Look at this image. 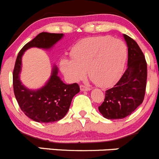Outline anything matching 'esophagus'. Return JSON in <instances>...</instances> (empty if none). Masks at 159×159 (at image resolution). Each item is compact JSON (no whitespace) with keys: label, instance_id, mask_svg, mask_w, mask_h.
Here are the masks:
<instances>
[{"label":"esophagus","instance_id":"obj_1","mask_svg":"<svg viewBox=\"0 0 159 159\" xmlns=\"http://www.w3.org/2000/svg\"><path fill=\"white\" fill-rule=\"evenodd\" d=\"M80 90L81 91H89L90 90L91 88L89 86H84V85H80Z\"/></svg>","mask_w":159,"mask_h":159}]
</instances>
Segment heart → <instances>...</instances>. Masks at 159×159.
<instances>
[{
  "mask_svg": "<svg viewBox=\"0 0 159 159\" xmlns=\"http://www.w3.org/2000/svg\"><path fill=\"white\" fill-rule=\"evenodd\" d=\"M72 59L64 58L60 69L69 80L78 82L89 77L101 87H109L121 76L128 59V49L123 41L111 36L83 39L73 47Z\"/></svg>",
  "mask_w": 159,
  "mask_h": 159,
  "instance_id": "b5f03b06",
  "label": "heart"
}]
</instances>
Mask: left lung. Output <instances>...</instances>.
I'll return each instance as SVG.
<instances>
[{
  "label": "left lung",
  "instance_id": "obj_1",
  "mask_svg": "<svg viewBox=\"0 0 159 159\" xmlns=\"http://www.w3.org/2000/svg\"><path fill=\"white\" fill-rule=\"evenodd\" d=\"M128 46V68L114 87L105 92L99 111L107 119H123L142 103L147 81V62L134 39L123 34Z\"/></svg>",
  "mask_w": 159,
  "mask_h": 159
}]
</instances>
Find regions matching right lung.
<instances>
[{
    "label": "right lung",
    "instance_id": "obj_1",
    "mask_svg": "<svg viewBox=\"0 0 159 159\" xmlns=\"http://www.w3.org/2000/svg\"><path fill=\"white\" fill-rule=\"evenodd\" d=\"M63 35L57 33H40L25 45L17 56L13 71L15 98L24 114L36 122L52 123L63 118L73 97L80 92V86L77 83H64L58 76V68L54 65L49 80L42 87L29 89L20 80L22 56L26 50L33 47L50 49Z\"/></svg>",
    "mask_w": 159,
    "mask_h": 159
}]
</instances>
